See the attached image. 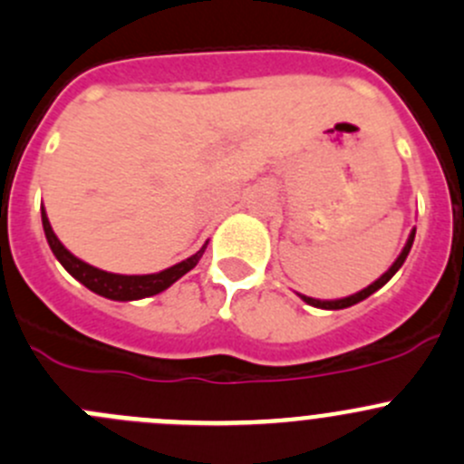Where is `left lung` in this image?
Wrapping results in <instances>:
<instances>
[{"instance_id": "obj_1", "label": "left lung", "mask_w": 464, "mask_h": 464, "mask_svg": "<svg viewBox=\"0 0 464 464\" xmlns=\"http://www.w3.org/2000/svg\"><path fill=\"white\" fill-rule=\"evenodd\" d=\"M412 240H415V231L411 233V237H408L406 246H403V251H401V254H399V258L394 260V265H392V267H390L388 272H385L383 276L379 278V281H374V283H372V285H367L365 290L356 292V295H352V296H344V299H335V301H319V299H310V296H301V299H304L305 304L314 305V308H324V310H340V308H349V305H353V304H358V301L367 299V296H370V295H374V292L379 290V287H383L385 283H388L390 278H392L394 274L399 272V267H401V265L406 263L408 254H411Z\"/></svg>"}]
</instances>
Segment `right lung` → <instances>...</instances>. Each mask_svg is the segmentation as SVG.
<instances>
[{
    "mask_svg": "<svg viewBox=\"0 0 464 464\" xmlns=\"http://www.w3.org/2000/svg\"><path fill=\"white\" fill-rule=\"evenodd\" d=\"M43 228L44 236H47L49 246H52L53 256L58 258V263L72 274L79 283H83L88 290H92L94 295H102L106 299L112 301H133V299H145V296H154L159 292L168 290L174 281L183 276V274L190 272L199 258L204 256L206 245L197 251L190 258L181 260L179 265H172V267L163 269L159 274H142V276H127V274H111L103 272V269L92 267V265L83 263L76 256H72L65 246L61 245V240L56 237V233L52 231V224H49L47 213L43 210Z\"/></svg>",
    "mask_w": 464,
    "mask_h": 464,
    "instance_id": "right-lung-1",
    "label": "right lung"
}]
</instances>
